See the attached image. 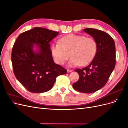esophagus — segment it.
<instances>
[{
	"mask_svg": "<svg viewBox=\"0 0 128 128\" xmlns=\"http://www.w3.org/2000/svg\"><path fill=\"white\" fill-rule=\"evenodd\" d=\"M73 71V70H67V72L68 73H70V72H71Z\"/></svg>",
	"mask_w": 128,
	"mask_h": 128,
	"instance_id": "esophagus-1",
	"label": "esophagus"
}]
</instances>
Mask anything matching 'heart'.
Returning a JSON list of instances; mask_svg holds the SVG:
<instances>
[{"instance_id": "obj_1", "label": "heart", "mask_w": 128, "mask_h": 128, "mask_svg": "<svg viewBox=\"0 0 128 128\" xmlns=\"http://www.w3.org/2000/svg\"><path fill=\"white\" fill-rule=\"evenodd\" d=\"M51 52L56 62L63 64L70 56L68 65L76 66L88 64L95 55L97 43L92 37L70 34L59 40V43L52 44Z\"/></svg>"}]
</instances>
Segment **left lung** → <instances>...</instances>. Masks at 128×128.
<instances>
[{"label": "left lung", "instance_id": "left-lung-1", "mask_svg": "<svg viewBox=\"0 0 128 128\" xmlns=\"http://www.w3.org/2000/svg\"><path fill=\"white\" fill-rule=\"evenodd\" d=\"M97 43L93 60L88 66L75 71L79 79L72 86L80 92L90 94L100 89L108 82L115 65V47L113 39L107 33L95 28H84Z\"/></svg>", "mask_w": 128, "mask_h": 128}]
</instances>
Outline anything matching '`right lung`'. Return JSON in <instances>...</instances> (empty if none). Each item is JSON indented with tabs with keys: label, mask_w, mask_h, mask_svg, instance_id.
<instances>
[{
	"label": "right lung",
	"mask_w": 128,
	"mask_h": 128,
	"mask_svg": "<svg viewBox=\"0 0 128 128\" xmlns=\"http://www.w3.org/2000/svg\"><path fill=\"white\" fill-rule=\"evenodd\" d=\"M59 34L36 27L20 34L12 51V62L18 80L28 92L42 93L53 86L56 78L66 70L56 64L50 50L51 41Z\"/></svg>",
	"instance_id": "1"
}]
</instances>
